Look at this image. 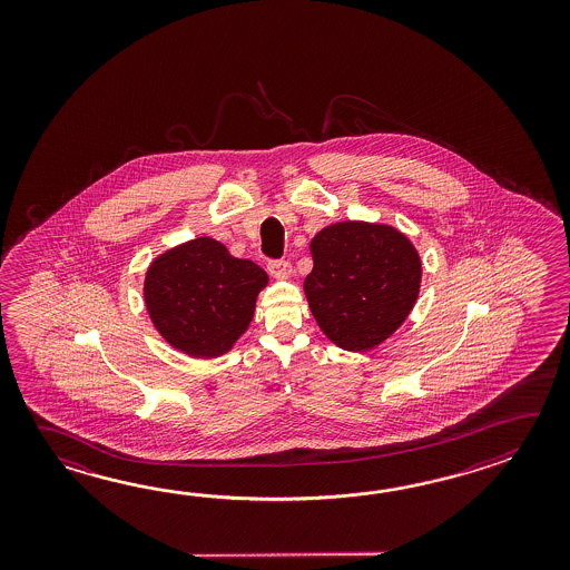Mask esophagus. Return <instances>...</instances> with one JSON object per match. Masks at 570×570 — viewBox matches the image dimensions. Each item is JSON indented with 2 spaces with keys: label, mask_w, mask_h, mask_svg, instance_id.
Segmentation results:
<instances>
[{
  "label": "esophagus",
  "mask_w": 570,
  "mask_h": 570,
  "mask_svg": "<svg viewBox=\"0 0 570 570\" xmlns=\"http://www.w3.org/2000/svg\"><path fill=\"white\" fill-rule=\"evenodd\" d=\"M268 273H271V277H275V279H289L291 265L287 261H271V263H268Z\"/></svg>",
  "instance_id": "1"
}]
</instances>
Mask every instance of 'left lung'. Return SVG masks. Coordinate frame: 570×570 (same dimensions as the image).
Masks as SVG:
<instances>
[{
  "instance_id": "1",
  "label": "left lung",
  "mask_w": 570,
  "mask_h": 570,
  "mask_svg": "<svg viewBox=\"0 0 570 570\" xmlns=\"http://www.w3.org/2000/svg\"><path fill=\"white\" fill-rule=\"evenodd\" d=\"M314 258L303 291L330 342L373 351L412 314L422 285V258L403 232L379 222L346 219L309 243Z\"/></svg>"
}]
</instances>
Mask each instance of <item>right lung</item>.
Returning <instances> with one entry per match:
<instances>
[{"instance_id": "add662e5", "label": "right lung", "mask_w": 570, "mask_h": 570, "mask_svg": "<svg viewBox=\"0 0 570 570\" xmlns=\"http://www.w3.org/2000/svg\"><path fill=\"white\" fill-rule=\"evenodd\" d=\"M268 275L224 244L199 236L158 255L145 275L148 317L175 351L218 358L250 326Z\"/></svg>"}]
</instances>
